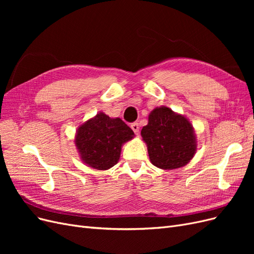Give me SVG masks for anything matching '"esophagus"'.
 <instances>
[{"label": "esophagus", "mask_w": 254, "mask_h": 254, "mask_svg": "<svg viewBox=\"0 0 254 254\" xmlns=\"http://www.w3.org/2000/svg\"><path fill=\"white\" fill-rule=\"evenodd\" d=\"M130 127H131V129L133 130L135 134H139L140 133V125H139V123H132V124L130 125Z\"/></svg>", "instance_id": "34e87169"}]
</instances>
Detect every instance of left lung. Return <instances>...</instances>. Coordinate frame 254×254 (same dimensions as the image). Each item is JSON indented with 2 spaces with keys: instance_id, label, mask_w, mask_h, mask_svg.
<instances>
[{
  "instance_id": "8db88e82",
  "label": "left lung",
  "mask_w": 254,
  "mask_h": 254,
  "mask_svg": "<svg viewBox=\"0 0 254 254\" xmlns=\"http://www.w3.org/2000/svg\"><path fill=\"white\" fill-rule=\"evenodd\" d=\"M141 135L147 145L150 162L161 170H176L187 165L197 151L193 125L182 114L165 106L148 115V124Z\"/></svg>"
}]
</instances>
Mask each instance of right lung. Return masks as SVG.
<instances>
[{
	"mask_svg": "<svg viewBox=\"0 0 254 254\" xmlns=\"http://www.w3.org/2000/svg\"><path fill=\"white\" fill-rule=\"evenodd\" d=\"M133 136L131 128L120 118L98 112L78 127L74 142L84 164L106 171L119 162L122 146Z\"/></svg>",
	"mask_w": 254,
	"mask_h": 254,
	"instance_id": "right-lung-1",
	"label": "right lung"
}]
</instances>
